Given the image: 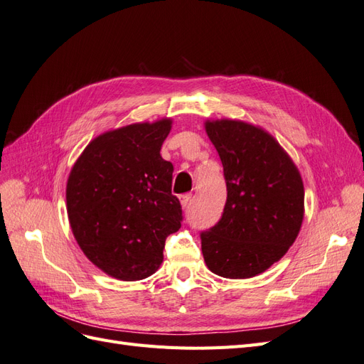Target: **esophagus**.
Here are the masks:
<instances>
[{"mask_svg": "<svg viewBox=\"0 0 364 364\" xmlns=\"http://www.w3.org/2000/svg\"><path fill=\"white\" fill-rule=\"evenodd\" d=\"M179 199H181V205L183 208H188L191 203V199H193V194H190V193L182 194V196H179Z\"/></svg>", "mask_w": 364, "mask_h": 364, "instance_id": "obj_1", "label": "esophagus"}]
</instances>
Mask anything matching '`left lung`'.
I'll list each match as a JSON object with an SVG mask.
<instances>
[{"label": "left lung", "instance_id": "8db88e82", "mask_svg": "<svg viewBox=\"0 0 364 364\" xmlns=\"http://www.w3.org/2000/svg\"><path fill=\"white\" fill-rule=\"evenodd\" d=\"M223 164L228 199L222 218L203 230L202 253L218 277H257L279 261L299 234L304 183L269 132L237 119L205 123Z\"/></svg>", "mask_w": 364, "mask_h": 364}]
</instances>
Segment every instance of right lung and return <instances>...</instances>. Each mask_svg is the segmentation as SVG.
<instances>
[{
    "mask_svg": "<svg viewBox=\"0 0 364 364\" xmlns=\"http://www.w3.org/2000/svg\"><path fill=\"white\" fill-rule=\"evenodd\" d=\"M171 119L136 123L94 138L73 165L67 211L77 245L94 266L119 281H139L164 259L182 208L171 194L173 164L161 147Z\"/></svg>",
    "mask_w": 364,
    "mask_h": 364,
    "instance_id": "1",
    "label": "right lung"
}]
</instances>
